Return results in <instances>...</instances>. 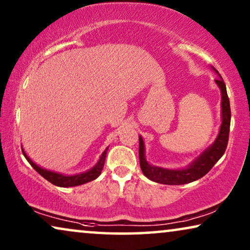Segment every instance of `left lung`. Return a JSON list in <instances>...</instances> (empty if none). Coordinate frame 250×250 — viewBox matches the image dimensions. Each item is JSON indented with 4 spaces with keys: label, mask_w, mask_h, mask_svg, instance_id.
<instances>
[{
    "label": "left lung",
    "mask_w": 250,
    "mask_h": 250,
    "mask_svg": "<svg viewBox=\"0 0 250 250\" xmlns=\"http://www.w3.org/2000/svg\"><path fill=\"white\" fill-rule=\"evenodd\" d=\"M214 69V68H213ZM217 73L216 69H214ZM218 74V73H217ZM217 80L215 83L220 87L222 94V124L220 127L216 140L209 148H207L196 160H193L187 168L183 169H166L163 167H157L146 162L145 156V143H143L142 136H139V158L140 166L145 175L149 180L160 184H168V186H180V184H187L193 181L199 180L206 175L213 166L216 164L227 150L229 133H230V123H231V109L230 101L227 93V86L223 78L218 74Z\"/></svg>",
    "instance_id": "8db88e82"
}]
</instances>
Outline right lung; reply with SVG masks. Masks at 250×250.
<instances>
[{
	"label": "right lung",
	"instance_id": "obj_1",
	"mask_svg": "<svg viewBox=\"0 0 250 250\" xmlns=\"http://www.w3.org/2000/svg\"><path fill=\"white\" fill-rule=\"evenodd\" d=\"M108 149H109V146H107L104 151L102 152V155L100 157V159H99V162L97 163V165H95L94 167H92L91 169H88L87 172L81 173V174H75V175H63V174L52 172V170L42 168V167H40L39 165H36V164L34 163L33 160L30 159L28 156L26 155L25 150H23L22 146H21L23 156H25V158L27 159V162H28L30 165L33 166V168L35 169L36 172L40 174V175H42L44 179L49 181L50 183H52V184H54V186H57V187H61V188L81 186V184L91 182V181H93V180L97 179V177L101 174V170L104 169L105 155H107Z\"/></svg>",
	"mask_w": 250,
	"mask_h": 250
}]
</instances>
